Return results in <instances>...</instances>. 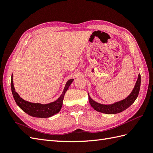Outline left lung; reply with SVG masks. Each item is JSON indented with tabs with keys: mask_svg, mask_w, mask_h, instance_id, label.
Returning a JSON list of instances; mask_svg holds the SVG:
<instances>
[{
	"mask_svg": "<svg viewBox=\"0 0 153 153\" xmlns=\"http://www.w3.org/2000/svg\"><path fill=\"white\" fill-rule=\"evenodd\" d=\"M141 86V75L139 74L137 82L135 83L134 89L132 90L131 93L126 97V99L122 100H120L118 102H116L114 103L110 104V105H104L97 102L93 100L89 96V101L91 106L95 109L96 111L102 112L107 114H114L123 112L128 108H129L133 103L135 102V100L138 97L139 90H140Z\"/></svg>",
	"mask_w": 153,
	"mask_h": 153,
	"instance_id": "obj_1",
	"label": "left lung"
}]
</instances>
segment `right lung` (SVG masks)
Listing matches in <instances>:
<instances>
[{
	"label": "right lung",
	"instance_id": "right-lung-1",
	"mask_svg": "<svg viewBox=\"0 0 153 153\" xmlns=\"http://www.w3.org/2000/svg\"><path fill=\"white\" fill-rule=\"evenodd\" d=\"M12 75L11 77V89L13 97H14L16 104L23 111L31 116L36 117V118H49V117L53 116L59 112L62 106L65 93L74 81V79H70L68 81L65 85L62 93L61 94L59 98L55 101L48 104L33 103L24 100L19 97L17 92H16L14 83H13Z\"/></svg>",
	"mask_w": 153,
	"mask_h": 153
}]
</instances>
